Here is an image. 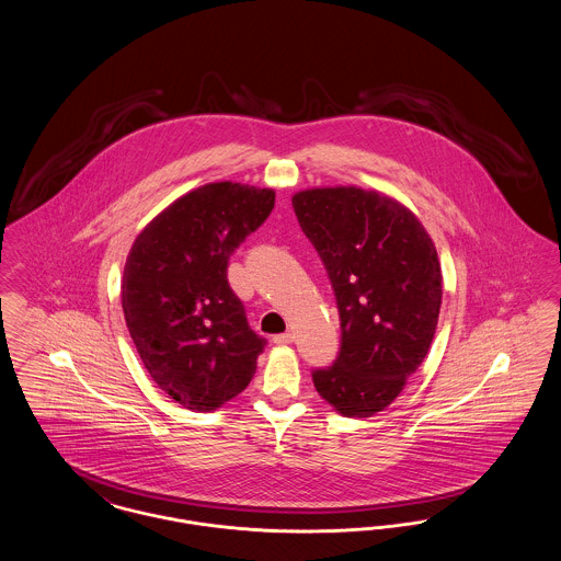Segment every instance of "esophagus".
Masks as SVG:
<instances>
[{
  "label": "esophagus",
  "instance_id": "34e87169",
  "mask_svg": "<svg viewBox=\"0 0 561 561\" xmlns=\"http://www.w3.org/2000/svg\"><path fill=\"white\" fill-rule=\"evenodd\" d=\"M293 341V332H284V334H277V336H273V343H275V345H290Z\"/></svg>",
  "mask_w": 561,
  "mask_h": 561
}]
</instances>
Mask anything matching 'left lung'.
I'll return each mask as SVG.
<instances>
[{
	"label": "left lung",
	"mask_w": 561,
	"mask_h": 561,
	"mask_svg": "<svg viewBox=\"0 0 561 561\" xmlns=\"http://www.w3.org/2000/svg\"><path fill=\"white\" fill-rule=\"evenodd\" d=\"M293 208L341 318L339 355L313 370V385L343 416L368 419L400 396L431 347L442 307L437 250L414 214L376 191L309 188Z\"/></svg>",
	"instance_id": "1"
}]
</instances>
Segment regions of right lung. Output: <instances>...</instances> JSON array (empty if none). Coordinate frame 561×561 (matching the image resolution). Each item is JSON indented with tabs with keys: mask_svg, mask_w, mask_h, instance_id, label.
Here are the masks:
<instances>
[{
	"mask_svg": "<svg viewBox=\"0 0 561 561\" xmlns=\"http://www.w3.org/2000/svg\"><path fill=\"white\" fill-rule=\"evenodd\" d=\"M275 191L240 183L195 188L134 241L122 307L136 351L183 408L210 412L241 393L267 341L227 279L231 254L273 210Z\"/></svg>",
	"mask_w": 561,
	"mask_h": 561,
	"instance_id": "add662e5",
	"label": "right lung"
}]
</instances>
